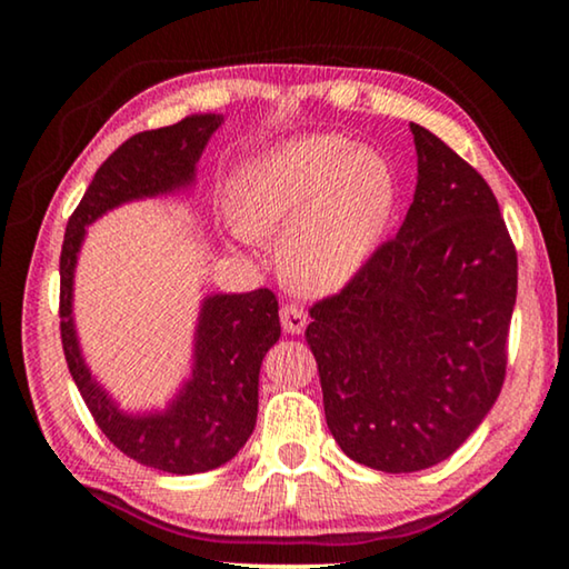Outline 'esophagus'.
I'll return each mask as SVG.
<instances>
[{"mask_svg": "<svg viewBox=\"0 0 569 569\" xmlns=\"http://www.w3.org/2000/svg\"><path fill=\"white\" fill-rule=\"evenodd\" d=\"M279 321H282V329L287 333H302V331H306V326H308V316H306V310L292 306V302H290V306L279 308Z\"/></svg>", "mask_w": 569, "mask_h": 569, "instance_id": "esophagus-1", "label": "esophagus"}]
</instances>
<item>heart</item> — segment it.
<instances>
[{
  "label": "heart",
  "mask_w": 569,
  "mask_h": 569,
  "mask_svg": "<svg viewBox=\"0 0 569 569\" xmlns=\"http://www.w3.org/2000/svg\"><path fill=\"white\" fill-rule=\"evenodd\" d=\"M399 178L386 154L341 134H306L240 162L230 217L240 236L279 238L292 290L329 295L368 267L391 228Z\"/></svg>",
  "instance_id": "b5f03b06"
}]
</instances>
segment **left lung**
Returning <instances> with one entry per match:
<instances>
[{"label": "left lung", "mask_w": 569, "mask_h": 569, "mask_svg": "<svg viewBox=\"0 0 569 569\" xmlns=\"http://www.w3.org/2000/svg\"><path fill=\"white\" fill-rule=\"evenodd\" d=\"M407 220L368 267L310 308L326 425L352 461L386 473L446 461L500 396L518 256L497 199L419 123Z\"/></svg>", "instance_id": "left-lung-1"}]
</instances>
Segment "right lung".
<instances>
[{
	"label": "right lung",
	"instance_id": "right-lung-1",
	"mask_svg": "<svg viewBox=\"0 0 569 569\" xmlns=\"http://www.w3.org/2000/svg\"><path fill=\"white\" fill-rule=\"evenodd\" d=\"M220 113H193L173 127L127 139L84 191L69 217L61 246V345L92 419L121 453L168 473H201L236 458L251 438L259 415L261 362L277 345L279 306L274 292H217L201 300L193 331L191 376L166 409L129 415L98 383L77 339L72 298L77 256L88 224L127 201L168 197L191 189L209 137L222 127Z\"/></svg>",
	"mask_w": 569,
	"mask_h": 569
}]
</instances>
